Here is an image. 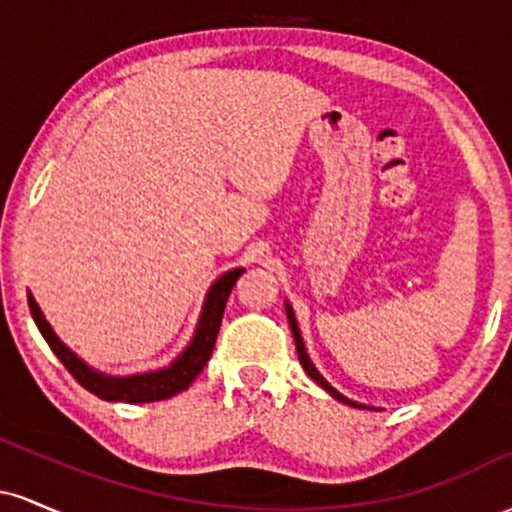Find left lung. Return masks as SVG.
<instances>
[{"instance_id": "left-lung-1", "label": "left lung", "mask_w": 512, "mask_h": 512, "mask_svg": "<svg viewBox=\"0 0 512 512\" xmlns=\"http://www.w3.org/2000/svg\"><path fill=\"white\" fill-rule=\"evenodd\" d=\"M286 317H289V325H291V332H293V342H296V351H298V361H301V366H303L305 373H308L310 378H313L315 383L322 387V390H327V392H330V395H332L334 399H339V402H344V404H351V407H358V409H370V407H366V404H358V402H354V399L344 397L342 392H337V390H334V387H332L330 383H327V380L322 378L320 373H317V368L313 366V361H310L308 351H305V344H303L301 330H298L296 315H293V308H291L289 303H286Z\"/></svg>"}]
</instances>
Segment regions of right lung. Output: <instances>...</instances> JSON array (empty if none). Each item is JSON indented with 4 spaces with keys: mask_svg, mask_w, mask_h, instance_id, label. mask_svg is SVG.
<instances>
[{
    "mask_svg": "<svg viewBox=\"0 0 512 512\" xmlns=\"http://www.w3.org/2000/svg\"><path fill=\"white\" fill-rule=\"evenodd\" d=\"M245 269H231L211 284L204 298L202 315H199L197 330L192 342L187 344V349L175 358L173 363L166 368L149 370V373H137V375H125V378H117V375H105L101 370H93L86 361H81L79 356L69 349L67 344L52 332L50 322L45 320L43 310L35 303L33 293H28V308L38 325L40 334L45 337V342L50 344L52 354L62 361V366L74 375L76 383L84 385L88 392H93L96 397L105 399V402H127V404H144V402H158V399H168L178 392L187 390L192 385V380L202 373V368L207 366L214 351L216 334H219L223 308H226L228 296H231L233 286H236L238 276Z\"/></svg>",
    "mask_w": 512,
    "mask_h": 512,
    "instance_id": "add662e5",
    "label": "right lung"
}]
</instances>
